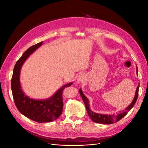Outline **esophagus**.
I'll return each instance as SVG.
<instances>
[{"label": "esophagus", "instance_id": "esophagus-1", "mask_svg": "<svg viewBox=\"0 0 148 148\" xmlns=\"http://www.w3.org/2000/svg\"><path fill=\"white\" fill-rule=\"evenodd\" d=\"M85 79H86V76H85V75L83 73H80L77 78V82L78 83H83Z\"/></svg>", "mask_w": 148, "mask_h": 148}]
</instances>
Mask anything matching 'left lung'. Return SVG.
I'll use <instances>...</instances> for the list:
<instances>
[{
    "instance_id": "obj_1",
    "label": "left lung",
    "mask_w": 148,
    "mask_h": 148,
    "mask_svg": "<svg viewBox=\"0 0 148 148\" xmlns=\"http://www.w3.org/2000/svg\"><path fill=\"white\" fill-rule=\"evenodd\" d=\"M136 73L138 75V67L136 66ZM139 87H140V83L138 84V86L136 89L135 95L133 99L132 102V103L130 104L127 107H126L122 112H120L116 115H112V114H97L93 112L90 109V106H89V100L88 98L84 96L83 94L82 89L80 88L79 89V92L80 95H81L82 99L84 103L85 106H86V110L88 114L89 115V118L91 119L92 121L95 122L96 123H102V124H112L115 122H117L120 119H122L123 117L127 114L128 112L132 109V107L135 105L136 103L138 96V91H139Z\"/></svg>"
}]
</instances>
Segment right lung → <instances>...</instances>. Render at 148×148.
Segmentation results:
<instances>
[{
    "label": "right lung",
    "mask_w": 148,
    "mask_h": 148,
    "mask_svg": "<svg viewBox=\"0 0 148 148\" xmlns=\"http://www.w3.org/2000/svg\"><path fill=\"white\" fill-rule=\"evenodd\" d=\"M42 45V41L28 49L16 62L13 71L11 87L13 99L17 109L25 117L39 123L51 122L57 119L63 110L62 92L73 82L62 86L53 95L46 99H34L26 95L20 83V71L29 56Z\"/></svg>",
    "instance_id": "obj_1"
}]
</instances>
